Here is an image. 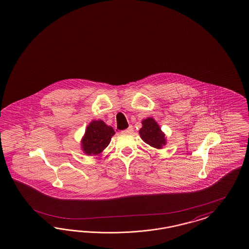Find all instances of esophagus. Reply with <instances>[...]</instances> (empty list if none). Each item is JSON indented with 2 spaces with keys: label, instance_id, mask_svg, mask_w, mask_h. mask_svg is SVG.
I'll list each match as a JSON object with an SVG mask.
<instances>
[{
  "label": "esophagus",
  "instance_id": "esophagus-1",
  "mask_svg": "<svg viewBox=\"0 0 249 249\" xmlns=\"http://www.w3.org/2000/svg\"><path fill=\"white\" fill-rule=\"evenodd\" d=\"M132 131H133V127H132V126H129L128 129H126L124 130V132H126V133H131Z\"/></svg>",
  "mask_w": 249,
  "mask_h": 249
}]
</instances>
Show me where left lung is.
<instances>
[{"mask_svg": "<svg viewBox=\"0 0 249 249\" xmlns=\"http://www.w3.org/2000/svg\"><path fill=\"white\" fill-rule=\"evenodd\" d=\"M142 124L139 133L143 142L155 149H162L166 144V138L155 119L147 118L142 121Z\"/></svg>", "mask_w": 249, "mask_h": 249, "instance_id": "left-lung-1", "label": "left lung"}]
</instances>
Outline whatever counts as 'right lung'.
I'll list each match as a JSON object with an SVG mask.
<instances>
[{
	"label": "right lung",
	"mask_w": 249,
	"mask_h": 249,
	"mask_svg": "<svg viewBox=\"0 0 249 249\" xmlns=\"http://www.w3.org/2000/svg\"><path fill=\"white\" fill-rule=\"evenodd\" d=\"M115 130L103 120H93L86 127L85 135L81 140L82 151L89 156H101L108 146Z\"/></svg>",
	"instance_id": "add662e5"
}]
</instances>
